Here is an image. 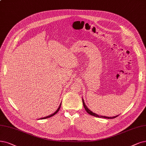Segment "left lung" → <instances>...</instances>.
<instances>
[{"instance_id":"1","label":"left lung","mask_w":146,"mask_h":146,"mask_svg":"<svg viewBox=\"0 0 146 146\" xmlns=\"http://www.w3.org/2000/svg\"><path fill=\"white\" fill-rule=\"evenodd\" d=\"M82 102H83V105H84V108H85V110H86V111H87L89 114H90V115H93V116H94V117H102V118H115V117H117L118 115H117V116H115V117H106V116H102V115H98V114H95V113H94V112H93L92 111H90L88 108H87V106L85 105V103H84V99H82Z\"/></svg>"}]
</instances>
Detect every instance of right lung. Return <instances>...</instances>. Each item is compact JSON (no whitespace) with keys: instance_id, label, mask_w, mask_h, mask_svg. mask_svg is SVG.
<instances>
[{"instance_id":"1","label":"right lung","mask_w":146,"mask_h":146,"mask_svg":"<svg viewBox=\"0 0 146 146\" xmlns=\"http://www.w3.org/2000/svg\"><path fill=\"white\" fill-rule=\"evenodd\" d=\"M61 104H60V105H59V108H58V110L53 113V114H51L50 115H48V116H47V117H44V118H41V119H45V118H49V117H52V116H53L54 115H55L56 113L59 111V109H60V107H61Z\"/></svg>"}]
</instances>
